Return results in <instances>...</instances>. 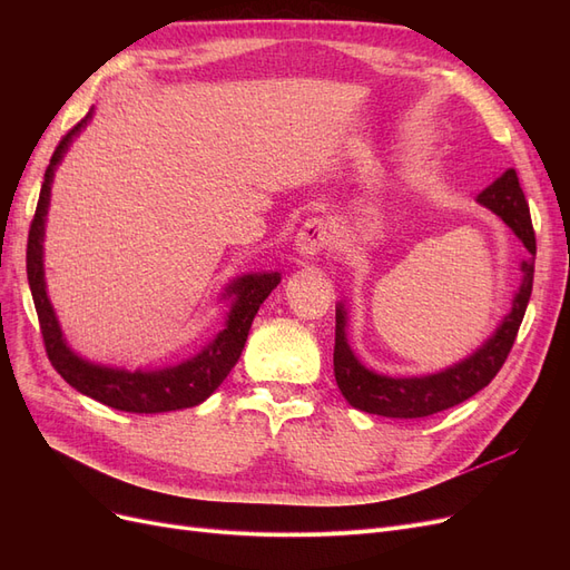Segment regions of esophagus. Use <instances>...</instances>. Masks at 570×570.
<instances>
[{
	"instance_id": "1",
	"label": "esophagus",
	"mask_w": 570,
	"mask_h": 570,
	"mask_svg": "<svg viewBox=\"0 0 570 570\" xmlns=\"http://www.w3.org/2000/svg\"><path fill=\"white\" fill-rule=\"evenodd\" d=\"M327 245H331V235H327V226L323 218H306L295 239L297 254L304 258H316L323 254Z\"/></svg>"
}]
</instances>
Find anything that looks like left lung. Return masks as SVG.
Masks as SVG:
<instances>
[{
    "mask_svg": "<svg viewBox=\"0 0 570 570\" xmlns=\"http://www.w3.org/2000/svg\"><path fill=\"white\" fill-rule=\"evenodd\" d=\"M478 202L488 206L497 216H502L507 226L521 237V243L530 254L538 252L534 245V230L530 220V206L519 183V174L509 168L492 185L478 195ZM523 283L519 295L513 299L511 314L499 325V331L482 344V347L461 364L423 377H387L364 368L352 354L344 333V308L337 306L335 316V381L354 409L377 413L387 419H425L438 411L456 406L469 400L475 392L490 385L492 377L504 366V361L519 335V327L525 316V306L532 292L534 262L523 264Z\"/></svg>",
    "mask_w": 570,
    "mask_h": 570,
    "instance_id": "1",
    "label": "left lung"
}]
</instances>
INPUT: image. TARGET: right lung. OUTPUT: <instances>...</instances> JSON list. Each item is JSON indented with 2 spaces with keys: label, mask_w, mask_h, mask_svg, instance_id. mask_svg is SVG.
Instances as JSON below:
<instances>
[{
  "label": "right lung",
  "mask_w": 570,
  "mask_h": 570,
  "mask_svg": "<svg viewBox=\"0 0 570 570\" xmlns=\"http://www.w3.org/2000/svg\"><path fill=\"white\" fill-rule=\"evenodd\" d=\"M90 116H85L80 124L68 130L55 154H51L49 166L45 170V183L40 189V199L36 206V216L30 220L28 230V252H26V268H28V283L32 292V302H36V312L40 321V333L45 342L47 358L51 366L63 377V381L76 387L78 392L92 396V400L107 404L118 411L130 413H161V411H176L197 406L204 402L233 371L239 354L245 350V342L249 335L252 321L258 312V306L271 295V289L281 283L278 273H262V275H245L237 283L230 285L228 295H235L233 312L228 316L226 331L218 333V337L195 358L185 361V364L170 366L164 371H111L92 366L88 361L78 358L71 350L66 347L61 337L59 323L45 292V273H42V235H45V214L49 204V185L55 168L61 161L68 142L73 135L88 124Z\"/></svg>",
  "instance_id": "obj_1"
}]
</instances>
